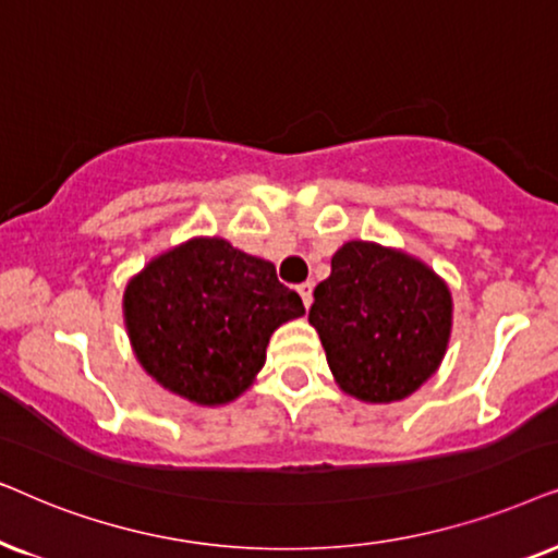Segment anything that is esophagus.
Segmentation results:
<instances>
[{"mask_svg": "<svg viewBox=\"0 0 558 558\" xmlns=\"http://www.w3.org/2000/svg\"><path fill=\"white\" fill-rule=\"evenodd\" d=\"M299 295L303 299V306L311 308V303H314V283H301Z\"/></svg>", "mask_w": 558, "mask_h": 558, "instance_id": "34e87169", "label": "esophagus"}]
</instances>
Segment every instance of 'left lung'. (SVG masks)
<instances>
[{
	"mask_svg": "<svg viewBox=\"0 0 558 558\" xmlns=\"http://www.w3.org/2000/svg\"><path fill=\"white\" fill-rule=\"evenodd\" d=\"M454 301L423 259L377 242H344L314 291L318 331L341 392L362 403H396L441 365Z\"/></svg>",
	"mask_w": 558,
	"mask_h": 558,
	"instance_id": "left-lung-1",
	"label": "left lung"
}]
</instances>
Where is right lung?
Listing matches in <instances>:
<instances>
[{"label":"right lung","mask_w":558,"mask_h":558,"mask_svg":"<svg viewBox=\"0 0 558 558\" xmlns=\"http://www.w3.org/2000/svg\"><path fill=\"white\" fill-rule=\"evenodd\" d=\"M137 362L193 405H227L250 390L280 324L306 314L275 265L221 236H191L132 275L122 299Z\"/></svg>","instance_id":"1"}]
</instances>
